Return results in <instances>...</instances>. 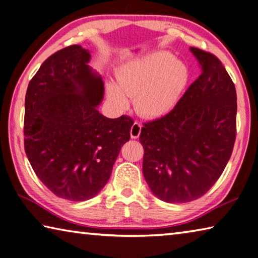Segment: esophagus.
<instances>
[{"instance_id":"34e87169","label":"esophagus","mask_w":258,"mask_h":258,"mask_svg":"<svg viewBox=\"0 0 258 258\" xmlns=\"http://www.w3.org/2000/svg\"><path fill=\"white\" fill-rule=\"evenodd\" d=\"M141 133H142V124L138 123V122H135L132 126V129H130V136H132V138L134 139L138 138Z\"/></svg>"}]
</instances>
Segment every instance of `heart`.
<instances>
[{
    "instance_id": "1",
    "label": "heart",
    "mask_w": 258,
    "mask_h": 258,
    "mask_svg": "<svg viewBox=\"0 0 258 258\" xmlns=\"http://www.w3.org/2000/svg\"><path fill=\"white\" fill-rule=\"evenodd\" d=\"M115 78L116 83H106V96L112 106L125 111L130 97L141 115L154 119L176 106L188 83L189 71L171 53L157 51L122 65Z\"/></svg>"
}]
</instances>
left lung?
I'll list each match as a JSON object with an SVG mask.
<instances>
[{"label":"left lung","instance_id":"8db88e82","mask_svg":"<svg viewBox=\"0 0 258 258\" xmlns=\"http://www.w3.org/2000/svg\"><path fill=\"white\" fill-rule=\"evenodd\" d=\"M201 67L171 112L144 123L143 175L152 193L168 204L204 196L230 160L235 141L234 83L213 53L189 48Z\"/></svg>","mask_w":258,"mask_h":258}]
</instances>
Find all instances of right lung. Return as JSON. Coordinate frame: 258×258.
<instances>
[{
    "mask_svg": "<svg viewBox=\"0 0 258 258\" xmlns=\"http://www.w3.org/2000/svg\"><path fill=\"white\" fill-rule=\"evenodd\" d=\"M81 45L59 50L41 65L25 98V152L36 176L57 197L86 201L106 185L132 117L98 111L104 82Z\"/></svg>",
    "mask_w": 258,
    "mask_h": 258,
    "instance_id": "add662e5",
    "label": "right lung"
}]
</instances>
